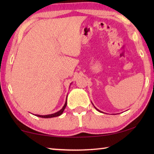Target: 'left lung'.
<instances>
[{
  "label": "left lung",
  "instance_id": "obj_1",
  "mask_svg": "<svg viewBox=\"0 0 154 154\" xmlns=\"http://www.w3.org/2000/svg\"><path fill=\"white\" fill-rule=\"evenodd\" d=\"M97 110H98V109H97ZM98 111H99V110H98Z\"/></svg>",
  "mask_w": 154,
  "mask_h": 154
}]
</instances>
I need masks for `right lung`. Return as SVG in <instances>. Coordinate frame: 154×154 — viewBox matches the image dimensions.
Returning <instances> with one entry per match:
<instances>
[{
    "instance_id": "obj_1",
    "label": "right lung",
    "mask_w": 154,
    "mask_h": 154,
    "mask_svg": "<svg viewBox=\"0 0 154 154\" xmlns=\"http://www.w3.org/2000/svg\"><path fill=\"white\" fill-rule=\"evenodd\" d=\"M67 105V101H66V103H65L64 105L61 110H60L59 111L56 112L55 113H53V114H51V115H47V116H40V115H36L37 117H40V118H54V117H58L59 116H60V115L63 113V111L64 110V109L66 108Z\"/></svg>"
}]
</instances>
